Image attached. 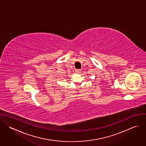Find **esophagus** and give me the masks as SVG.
Here are the masks:
<instances>
[{
	"label": "esophagus",
	"mask_w": 146,
	"mask_h": 146,
	"mask_svg": "<svg viewBox=\"0 0 146 146\" xmlns=\"http://www.w3.org/2000/svg\"><path fill=\"white\" fill-rule=\"evenodd\" d=\"M75 72L77 73V74H79V73L81 72V70H80V69L76 70H75Z\"/></svg>",
	"instance_id": "obj_1"
}]
</instances>
